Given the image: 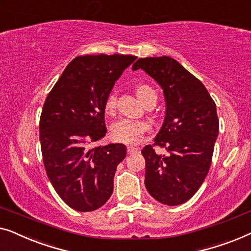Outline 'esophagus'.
<instances>
[{
    "label": "esophagus",
    "instance_id": "esophagus-1",
    "mask_svg": "<svg viewBox=\"0 0 251 251\" xmlns=\"http://www.w3.org/2000/svg\"><path fill=\"white\" fill-rule=\"evenodd\" d=\"M139 151V148H135V147H127V153L128 154H132L134 152H137Z\"/></svg>",
    "mask_w": 251,
    "mask_h": 251
}]
</instances>
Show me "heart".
<instances>
[{"label": "heart", "instance_id": "obj_1", "mask_svg": "<svg viewBox=\"0 0 251 251\" xmlns=\"http://www.w3.org/2000/svg\"><path fill=\"white\" fill-rule=\"evenodd\" d=\"M135 93L142 102L150 97H156V92L150 86L144 85V84H140V85L135 86ZM116 102H117V98H116L115 92H110L104 100V110L109 114L114 111L116 108ZM149 128L150 125L146 122L133 121V119H121V121L116 122L112 125L111 135L116 142L137 144L142 141L144 133L148 132Z\"/></svg>", "mask_w": 251, "mask_h": 251}]
</instances>
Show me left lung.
Returning a JSON list of instances; mask_svg holds the SVG:
<instances>
[{
	"label": "left lung",
	"instance_id": "8db88e82",
	"mask_svg": "<svg viewBox=\"0 0 251 251\" xmlns=\"http://www.w3.org/2000/svg\"><path fill=\"white\" fill-rule=\"evenodd\" d=\"M133 70L142 69L164 91L166 116L152 146H146V188L167 206L188 201L209 171L218 135L216 104L199 79L169 56L140 58ZM153 146L166 149L157 154Z\"/></svg>",
	"mask_w": 251,
	"mask_h": 251
}]
</instances>
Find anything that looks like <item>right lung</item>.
I'll return each instance as SVG.
<instances>
[{"instance_id": "obj_1", "label": "right lung", "mask_w": 251, "mask_h": 251, "mask_svg": "<svg viewBox=\"0 0 251 251\" xmlns=\"http://www.w3.org/2000/svg\"><path fill=\"white\" fill-rule=\"evenodd\" d=\"M135 55L76 56L44 102L40 141L45 171L59 197L77 211H93L114 191L122 143L92 148L107 133L104 100Z\"/></svg>"}]
</instances>
